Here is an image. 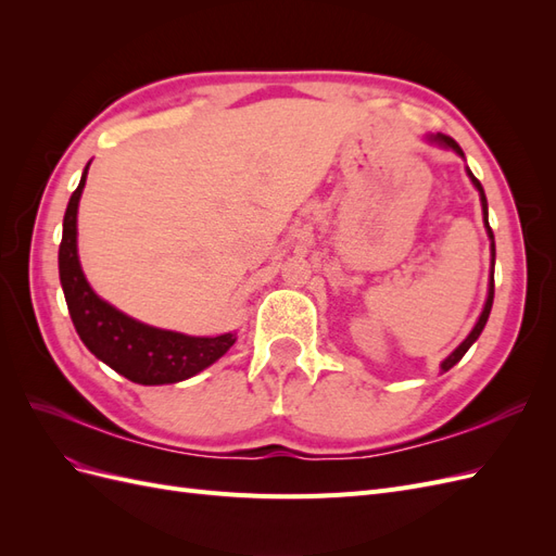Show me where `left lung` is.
<instances>
[{"mask_svg":"<svg viewBox=\"0 0 556 556\" xmlns=\"http://www.w3.org/2000/svg\"><path fill=\"white\" fill-rule=\"evenodd\" d=\"M429 141L431 143H439V146H443V148H450V150H454V153L457 155H462L464 157V150L459 148V143L454 141L452 137H445V134H431L429 137ZM468 172V178L473 180V185L478 188V192H480V201H482V220H484V227H486V233H490V239H492V280H490V294H486V301H484V308H482V313H480V317H478V323H476V327H473V331H470L466 339H464V343L452 352V355L441 364V371H450V368L457 364L464 355H466V350L473 345L476 341H478V336L482 333V329H484V325H486V319H490V311H492V304H494V257H496V248H494V233H492V227H490V220H486V197H484V190H482V185H480V180L470 174V169H466Z\"/></svg>","mask_w":556,"mask_h":556,"instance_id":"8db88e82","label":"left lung"}]
</instances>
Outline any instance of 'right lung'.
Returning <instances> with one entry per match:
<instances>
[{
  "mask_svg": "<svg viewBox=\"0 0 556 556\" xmlns=\"http://www.w3.org/2000/svg\"><path fill=\"white\" fill-rule=\"evenodd\" d=\"M88 166L66 206L58 255L60 282L72 323L92 355L131 382L172 384L188 380L220 359L237 341V333H220L211 339V336H185L157 329L121 313L92 292L83 276L76 248V215Z\"/></svg>",
  "mask_w": 556,
  "mask_h": 556,
  "instance_id": "obj_1",
  "label": "right lung"
}]
</instances>
